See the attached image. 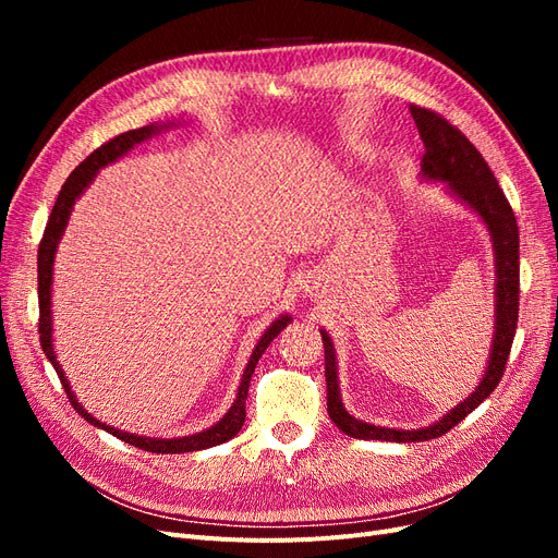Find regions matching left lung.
I'll use <instances>...</instances> for the list:
<instances>
[{
  "label": "left lung",
  "instance_id": "obj_1",
  "mask_svg": "<svg viewBox=\"0 0 558 558\" xmlns=\"http://www.w3.org/2000/svg\"><path fill=\"white\" fill-rule=\"evenodd\" d=\"M410 113L418 128L426 154L421 158V177L433 181H445L447 191L459 197L463 205L475 211L492 232V244L496 253V330L492 342L488 367L461 404H456L440 421L416 430H396L365 424L353 418L342 404L340 386H337L335 347L326 330H320L326 349V384H328V414L332 424L342 433L359 437V440H386V442H426L445 435L456 424L475 410L494 393L505 363H508L512 340L519 318V228L508 197L498 185L492 167L486 165L480 150L470 144L465 134L451 125L447 118L430 109L410 105Z\"/></svg>",
  "mask_w": 558,
  "mask_h": 558
}]
</instances>
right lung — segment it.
<instances>
[{"label": "right lung", "mask_w": 558, "mask_h": 558, "mask_svg": "<svg viewBox=\"0 0 558 558\" xmlns=\"http://www.w3.org/2000/svg\"><path fill=\"white\" fill-rule=\"evenodd\" d=\"M174 123H162V125H144L137 130H128L123 134H118V137L109 140L107 144H102L99 148H95L93 154L83 160L76 170L70 174V179L64 181V185L60 189V195L56 199V207L48 216V223L44 230V238L39 242V256H37V272H39V342L41 349L46 353V359L50 361V365L56 367V373L64 386L66 398L74 404V410L88 421V424L102 428L107 433H111L113 437H121L123 442L140 447L144 451H154V453H185V451H199V449H209L216 445H223L228 440H232L234 435H238L244 426V418H246V396H248V384H251V375L253 369L258 365V359L265 353V349L269 347V342L275 340V337L291 324V316L289 314H281L272 326H269L263 337L258 340L256 349H253L251 359L246 363V369L242 375V384L238 388V398H234L232 408L226 412V416L214 424L211 428L195 433V435H185V437H174V440H160V437H144V435H132V433H123V430H116L102 421H97L93 414H88L86 410L81 408V402L76 400L74 391L70 381H66L62 367L56 359V351H53V316H50V293H53V260H56V251L58 244L62 240V232L66 228V221H70V214L74 202L78 199V195L88 189L93 183V179L97 177V172L102 170L105 165L118 160L121 156H125L132 146H137L142 142H146L148 137H154L160 130H167Z\"/></svg>", "instance_id": "right-lung-1"}]
</instances>
